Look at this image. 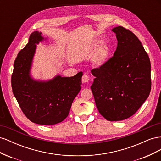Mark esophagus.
Wrapping results in <instances>:
<instances>
[{"mask_svg": "<svg viewBox=\"0 0 161 161\" xmlns=\"http://www.w3.org/2000/svg\"><path fill=\"white\" fill-rule=\"evenodd\" d=\"M89 80H90L89 76L86 74H84L82 77V82H83V83H85V82H88Z\"/></svg>", "mask_w": 161, "mask_h": 161, "instance_id": "34e87169", "label": "esophagus"}]
</instances>
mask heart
<instances>
[{
  "label": "heart",
  "mask_w": 161,
  "mask_h": 161,
  "mask_svg": "<svg viewBox=\"0 0 161 161\" xmlns=\"http://www.w3.org/2000/svg\"><path fill=\"white\" fill-rule=\"evenodd\" d=\"M101 43L100 40H97L94 42L93 45H92V48L93 49H96V47L98 46ZM109 56V50L108 47L105 43H102L101 44L98 48L97 49V51L95 52V54L93 58V62L94 64L97 66H100L103 65L104 63L108 60Z\"/></svg>",
  "instance_id": "obj_1"
}]
</instances>
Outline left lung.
Returning a JSON list of instances; mask_svg holds the SVG:
<instances>
[{
    "mask_svg": "<svg viewBox=\"0 0 161 161\" xmlns=\"http://www.w3.org/2000/svg\"><path fill=\"white\" fill-rule=\"evenodd\" d=\"M118 46L114 56L91 70L95 104L108 121H121L133 115L150 94V61L138 38L122 26L112 30Z\"/></svg>",
    "mask_w": 161,
    "mask_h": 161,
    "instance_id": "left-lung-1",
    "label": "left lung"
}]
</instances>
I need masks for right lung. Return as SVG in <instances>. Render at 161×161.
Segmentation results:
<instances>
[{"label":"right lung","mask_w":161,"mask_h":161,"mask_svg":"<svg viewBox=\"0 0 161 161\" xmlns=\"http://www.w3.org/2000/svg\"><path fill=\"white\" fill-rule=\"evenodd\" d=\"M42 33L33 32L25 47L19 52L14 62L11 86L14 96L27 118L33 123L53 125L69 115L73 100L80 90L82 72L72 77L57 76L47 82L30 77L36 43L43 40Z\"/></svg>","instance_id":"add662e5"}]
</instances>
